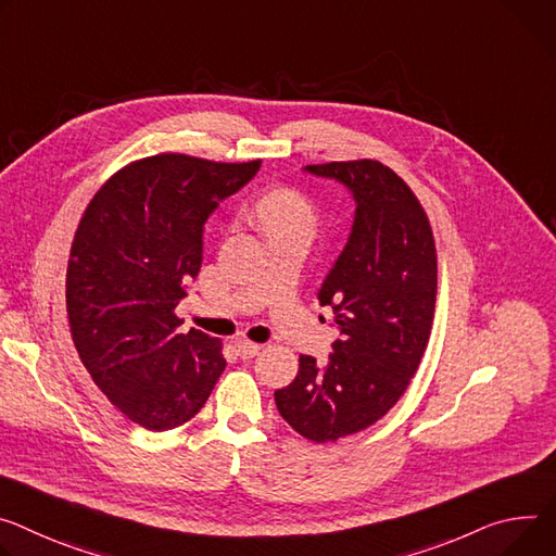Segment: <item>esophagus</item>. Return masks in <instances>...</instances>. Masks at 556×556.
<instances>
[{
    "label": "esophagus",
    "instance_id": "34e87169",
    "mask_svg": "<svg viewBox=\"0 0 556 556\" xmlns=\"http://www.w3.org/2000/svg\"><path fill=\"white\" fill-rule=\"evenodd\" d=\"M235 348H237V355H239L241 359H252V357H255L257 352L262 350L260 343H252V341H245V339L235 341Z\"/></svg>",
    "mask_w": 556,
    "mask_h": 556
}]
</instances>
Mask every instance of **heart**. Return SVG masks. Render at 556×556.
I'll return each mask as SVG.
<instances>
[{"instance_id": "heart-1", "label": "heart", "mask_w": 556, "mask_h": 556, "mask_svg": "<svg viewBox=\"0 0 556 556\" xmlns=\"http://www.w3.org/2000/svg\"><path fill=\"white\" fill-rule=\"evenodd\" d=\"M255 217L268 237H311L317 230L319 215L313 201L294 188H277L260 199Z\"/></svg>"}]
</instances>
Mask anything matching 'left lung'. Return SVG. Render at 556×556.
<instances>
[{"instance_id": "8db88e82", "label": "left lung", "mask_w": 556, "mask_h": 556, "mask_svg": "<svg viewBox=\"0 0 556 556\" xmlns=\"http://www.w3.org/2000/svg\"><path fill=\"white\" fill-rule=\"evenodd\" d=\"M341 184L355 215L321 288L334 311L328 364L301 355L292 383L275 392L279 415L311 441L326 443L379 421L415 377L430 339L437 250L428 217L401 177L359 160L306 166Z\"/></svg>"}]
</instances>
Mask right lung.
I'll return each instance as SVG.
<instances>
[{
  "mask_svg": "<svg viewBox=\"0 0 556 556\" xmlns=\"http://www.w3.org/2000/svg\"><path fill=\"white\" fill-rule=\"evenodd\" d=\"M262 162L155 155L113 175L88 204L71 248L66 308L97 388L146 430L192 419L226 368L219 339L175 308L204 260V226Z\"/></svg>",
  "mask_w": 556,
  "mask_h": 556,
  "instance_id": "obj_1",
  "label": "right lung"
}]
</instances>
